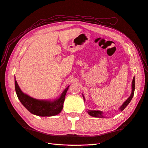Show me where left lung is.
<instances>
[{
  "instance_id": "obj_1",
  "label": "left lung",
  "mask_w": 148,
  "mask_h": 148,
  "mask_svg": "<svg viewBox=\"0 0 148 148\" xmlns=\"http://www.w3.org/2000/svg\"><path fill=\"white\" fill-rule=\"evenodd\" d=\"M134 90H135V77H134L132 82V92H131V95H130V97L127 99V100L124 103H123L122 104V105L121 106V107L119 108L120 110H121V112L123 111V110L125 109V108L129 105V103L130 102V101H131V99L133 98L134 94ZM82 97H83L84 100L85 98H84V97L83 95H82ZM88 113L89 115L92 116H95V117H99V118L104 117L103 115V112H101V111H99V110H88Z\"/></svg>"
}]
</instances>
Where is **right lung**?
Here are the masks:
<instances>
[{
    "label": "right lung",
    "instance_id": "right-lung-1",
    "mask_svg": "<svg viewBox=\"0 0 148 148\" xmlns=\"http://www.w3.org/2000/svg\"><path fill=\"white\" fill-rule=\"evenodd\" d=\"M69 87V86L65 89L59 98L53 101L40 100L24 93L15 79V90L21 103L32 114L41 116H54L58 115L62 111Z\"/></svg>",
    "mask_w": 148,
    "mask_h": 148
}]
</instances>
